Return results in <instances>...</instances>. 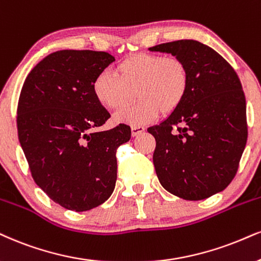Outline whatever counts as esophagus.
I'll use <instances>...</instances> for the list:
<instances>
[{
    "label": "esophagus",
    "mask_w": 261,
    "mask_h": 261,
    "mask_svg": "<svg viewBox=\"0 0 261 261\" xmlns=\"http://www.w3.org/2000/svg\"><path fill=\"white\" fill-rule=\"evenodd\" d=\"M130 129H132V136L137 137L145 130V127H143V125H132Z\"/></svg>",
    "instance_id": "1"
}]
</instances>
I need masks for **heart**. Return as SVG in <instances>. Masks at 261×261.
<instances>
[{"label":"heart","mask_w":261,"mask_h":261,"mask_svg":"<svg viewBox=\"0 0 261 261\" xmlns=\"http://www.w3.org/2000/svg\"><path fill=\"white\" fill-rule=\"evenodd\" d=\"M189 86V66L181 58L139 53L122 60L115 67V76L99 72L92 91L96 101L109 110H121L136 96V104L116 114L115 121L138 125L155 120L159 114L168 116L178 110Z\"/></svg>","instance_id":"b5f03b06"}]
</instances>
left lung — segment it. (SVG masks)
<instances>
[{
  "mask_svg": "<svg viewBox=\"0 0 261 261\" xmlns=\"http://www.w3.org/2000/svg\"><path fill=\"white\" fill-rule=\"evenodd\" d=\"M188 64L190 86L182 104L159 125L153 165L161 185L188 201L223 191L232 181L248 137L246 96L233 67L195 40L151 47Z\"/></svg>",
  "mask_w": 261,
  "mask_h": 261,
  "instance_id": "left-lung-1",
  "label": "left lung"
}]
</instances>
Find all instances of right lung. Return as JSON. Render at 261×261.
<instances>
[{"mask_svg":"<svg viewBox=\"0 0 261 261\" xmlns=\"http://www.w3.org/2000/svg\"><path fill=\"white\" fill-rule=\"evenodd\" d=\"M115 58L95 50H58L29 73L17 109L18 137L35 182L70 211L93 209L110 197L116 152L130 127L98 132L110 117L92 83Z\"/></svg>","mask_w":261,"mask_h":261,"instance_id":"obj_1","label":"right lung"}]
</instances>
